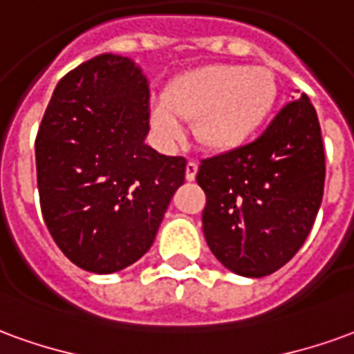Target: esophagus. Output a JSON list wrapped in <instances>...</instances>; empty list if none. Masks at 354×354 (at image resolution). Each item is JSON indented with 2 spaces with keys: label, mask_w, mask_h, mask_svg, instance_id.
Masks as SVG:
<instances>
[{
  "label": "esophagus",
  "mask_w": 354,
  "mask_h": 354,
  "mask_svg": "<svg viewBox=\"0 0 354 354\" xmlns=\"http://www.w3.org/2000/svg\"><path fill=\"white\" fill-rule=\"evenodd\" d=\"M197 169H199V165H197L195 160H189V162L185 165V180H187V182H194L195 174H197Z\"/></svg>",
  "instance_id": "esophagus-1"
}]
</instances>
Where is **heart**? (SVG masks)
<instances>
[{
    "label": "heart",
    "instance_id": "1",
    "mask_svg": "<svg viewBox=\"0 0 354 354\" xmlns=\"http://www.w3.org/2000/svg\"><path fill=\"white\" fill-rule=\"evenodd\" d=\"M278 100V82L266 66L211 65L178 76L162 103L151 109V126L167 145L184 140L180 120L195 122L205 149L228 153L243 147L263 128Z\"/></svg>",
    "mask_w": 354,
    "mask_h": 354
}]
</instances>
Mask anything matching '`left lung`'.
I'll return each mask as SVG.
<instances>
[{
  "mask_svg": "<svg viewBox=\"0 0 354 354\" xmlns=\"http://www.w3.org/2000/svg\"><path fill=\"white\" fill-rule=\"evenodd\" d=\"M324 178L320 122L303 93L254 142L201 160L203 234L212 254L247 278L281 268L315 224Z\"/></svg>",
  "mask_w": 354,
  "mask_h": 354,
  "instance_id": "1",
  "label": "left lung"
}]
</instances>
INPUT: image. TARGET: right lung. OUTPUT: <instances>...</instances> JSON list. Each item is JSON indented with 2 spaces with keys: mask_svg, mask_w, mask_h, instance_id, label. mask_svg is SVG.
I'll use <instances>...</instances> for the list:
<instances>
[{
  "mask_svg": "<svg viewBox=\"0 0 354 354\" xmlns=\"http://www.w3.org/2000/svg\"><path fill=\"white\" fill-rule=\"evenodd\" d=\"M149 84L128 57H93L61 78L36 138L41 214L76 266L113 274L149 251L184 157L145 143Z\"/></svg>",
  "mask_w": 354,
  "mask_h": 354,
  "instance_id": "1",
  "label": "right lung"
}]
</instances>
